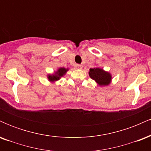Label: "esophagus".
Wrapping results in <instances>:
<instances>
[{
	"mask_svg": "<svg viewBox=\"0 0 151 151\" xmlns=\"http://www.w3.org/2000/svg\"><path fill=\"white\" fill-rule=\"evenodd\" d=\"M74 67H75L76 69H79V70H80V69H82V65H78V64H77V65H74Z\"/></svg>",
	"mask_w": 151,
	"mask_h": 151,
	"instance_id": "obj_1",
	"label": "esophagus"
}]
</instances>
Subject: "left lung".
Listing matches in <instances>:
<instances>
[{
    "label": "left lung",
    "instance_id": "1",
    "mask_svg": "<svg viewBox=\"0 0 151 151\" xmlns=\"http://www.w3.org/2000/svg\"><path fill=\"white\" fill-rule=\"evenodd\" d=\"M89 75L99 86H108L111 83V74L105 71L103 68L96 67L89 69Z\"/></svg>",
    "mask_w": 151,
    "mask_h": 151
}]
</instances>
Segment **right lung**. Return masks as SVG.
<instances>
[{
	"label": "right lung",
	"instance_id": "right-lung-1",
	"mask_svg": "<svg viewBox=\"0 0 151 151\" xmlns=\"http://www.w3.org/2000/svg\"><path fill=\"white\" fill-rule=\"evenodd\" d=\"M69 70H70L69 68L60 67L56 71H55L52 74H48L47 76V78L48 81L50 82L54 83L55 81L60 80L62 77H63L67 74V72H68Z\"/></svg>",
	"mask_w": 151,
	"mask_h": 151
}]
</instances>
